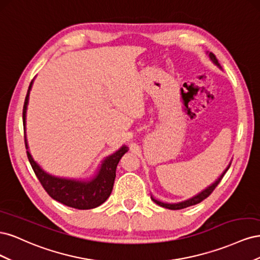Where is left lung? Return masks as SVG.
<instances>
[{
	"label": "left lung",
	"mask_w": 260,
	"mask_h": 260,
	"mask_svg": "<svg viewBox=\"0 0 260 260\" xmlns=\"http://www.w3.org/2000/svg\"><path fill=\"white\" fill-rule=\"evenodd\" d=\"M208 53V52H207ZM208 56H209V58H210V60L214 62V64L216 65V66H218L220 69H222V67L220 66V64L218 62V59L216 58V56H215V54H212L211 52L210 53H208ZM230 166H231V162L229 164V166H228L225 169H224V171L222 172L221 174V176H220L214 183H211L209 186H207L205 190H203L202 192H200L199 194H196L195 196H193V198H191V199H188V200H185V201H183V202H179V203H174V204H170V203H162V202H160V201H158V200H156L155 198H153V196L151 195V199H152V201L154 202V203H156L157 205H159V206H161V207H164V208H167V209H172V210H177V209H182V208H186V207H188V206H192V205H196V204H199V203H201L202 201H204L205 200L206 198H208V196L212 193V191L215 190V187L219 184V182L220 181H221V179L223 178V176L225 175V172L228 171V169L230 168Z\"/></svg>",
	"instance_id": "left-lung-1"
}]
</instances>
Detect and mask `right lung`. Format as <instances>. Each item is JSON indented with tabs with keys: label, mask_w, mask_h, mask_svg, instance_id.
I'll return each instance as SVG.
<instances>
[{
	"label": "right lung",
	"mask_w": 260,
	"mask_h": 260,
	"mask_svg": "<svg viewBox=\"0 0 260 260\" xmlns=\"http://www.w3.org/2000/svg\"><path fill=\"white\" fill-rule=\"evenodd\" d=\"M34 80L30 82L22 109V122L25 130V144L27 156L37 178L44 187V190L52 199L66 206L77 209H92L102 205L112 193L116 178V168L121 157L128 152V146L122 145L114 154L107 156L102 161L96 174L90 179H69L50 175L43 170L40 165L31 156L29 152L26 136V113L29 102V94L32 88Z\"/></svg>",
	"instance_id": "add662e5"
}]
</instances>
